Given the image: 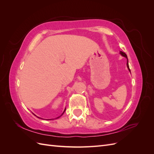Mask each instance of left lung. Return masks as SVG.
I'll return each instance as SVG.
<instances>
[{
	"label": "left lung",
	"instance_id": "8db88e82",
	"mask_svg": "<svg viewBox=\"0 0 154 154\" xmlns=\"http://www.w3.org/2000/svg\"><path fill=\"white\" fill-rule=\"evenodd\" d=\"M120 54H122L123 57H125L127 59V67H128V70L130 71V69H129V66H128V58H127V54H126L125 53H123V52H122V51H120Z\"/></svg>",
	"mask_w": 154,
	"mask_h": 154
}]
</instances>
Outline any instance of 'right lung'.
I'll list each match as a JSON object with an SVG mask.
<instances>
[{"instance_id":"add662e5","label":"right lung","mask_w":154,"mask_h":154,"mask_svg":"<svg viewBox=\"0 0 154 154\" xmlns=\"http://www.w3.org/2000/svg\"><path fill=\"white\" fill-rule=\"evenodd\" d=\"M66 109H65V110H64V111H63V112L62 113V115H63V114L64 113V112H65V111H66ZM34 115H35V114H34ZM62 115H61V116H62ZM35 116H36V115H35ZM60 117H58V118H60Z\"/></svg>"}]
</instances>
